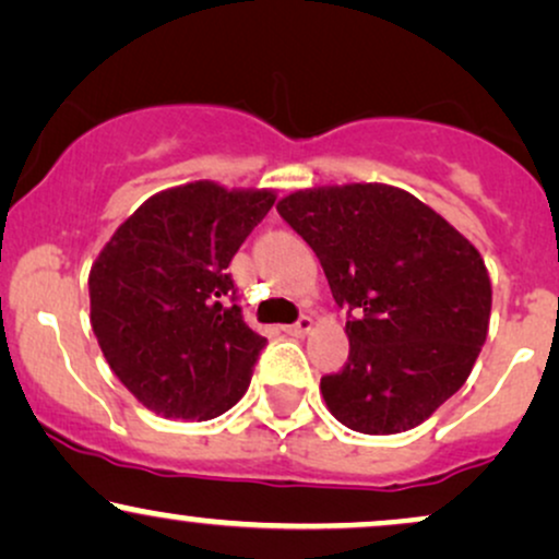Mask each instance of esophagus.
Masks as SVG:
<instances>
[{"label":"esophagus","instance_id":"obj_1","mask_svg":"<svg viewBox=\"0 0 559 559\" xmlns=\"http://www.w3.org/2000/svg\"><path fill=\"white\" fill-rule=\"evenodd\" d=\"M309 328H312V318H307V314H301V318L294 322V325H286L284 331L288 333V335H305Z\"/></svg>","mask_w":559,"mask_h":559}]
</instances>
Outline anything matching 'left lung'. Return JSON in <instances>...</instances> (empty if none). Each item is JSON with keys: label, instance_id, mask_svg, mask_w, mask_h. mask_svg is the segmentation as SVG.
Returning <instances> with one entry per match:
<instances>
[{"label": "left lung", "instance_id": "8db88e82", "mask_svg": "<svg viewBox=\"0 0 559 559\" xmlns=\"http://www.w3.org/2000/svg\"><path fill=\"white\" fill-rule=\"evenodd\" d=\"M281 218L318 254L352 352L320 380L341 425L406 432L459 393L489 328L481 254L442 215L388 185L294 192Z\"/></svg>", "mask_w": 559, "mask_h": 559}]
</instances>
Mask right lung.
Masks as SVG:
<instances>
[{"mask_svg": "<svg viewBox=\"0 0 559 559\" xmlns=\"http://www.w3.org/2000/svg\"><path fill=\"white\" fill-rule=\"evenodd\" d=\"M275 203L194 181L153 194L91 267V325L122 385L166 419H213L247 393L267 341L228 262Z\"/></svg>", "mask_w": 559, "mask_h": 559, "instance_id": "add662e5", "label": "right lung"}]
</instances>
